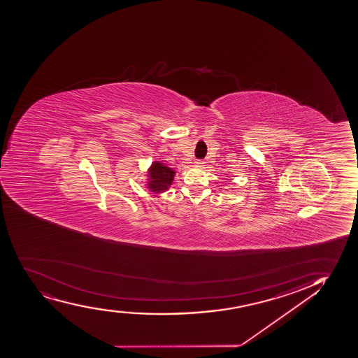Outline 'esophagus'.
I'll return each mask as SVG.
<instances>
[{
  "label": "esophagus",
  "mask_w": 358,
  "mask_h": 358,
  "mask_svg": "<svg viewBox=\"0 0 358 358\" xmlns=\"http://www.w3.org/2000/svg\"><path fill=\"white\" fill-rule=\"evenodd\" d=\"M194 164H196V166H203V164H204V161L196 160L194 161Z\"/></svg>",
  "instance_id": "obj_1"
}]
</instances>
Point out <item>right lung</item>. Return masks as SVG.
Segmentation results:
<instances>
[{"label": "right lung", "instance_id": "1", "mask_svg": "<svg viewBox=\"0 0 358 358\" xmlns=\"http://www.w3.org/2000/svg\"><path fill=\"white\" fill-rule=\"evenodd\" d=\"M174 176H176L174 169L167 167L161 161H154L152 166L149 167L148 174H147L148 177L147 187L154 194H162L172 185Z\"/></svg>", "mask_w": 358, "mask_h": 358}]
</instances>
